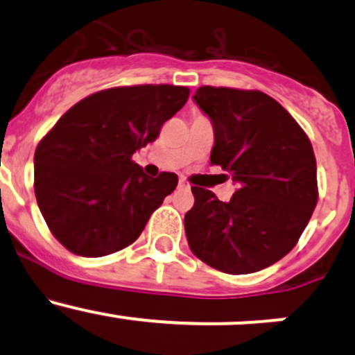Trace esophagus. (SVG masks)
I'll list each match as a JSON object with an SVG mask.
<instances>
[{
    "mask_svg": "<svg viewBox=\"0 0 355 355\" xmlns=\"http://www.w3.org/2000/svg\"><path fill=\"white\" fill-rule=\"evenodd\" d=\"M178 189H182V191H189V189H191V184H189L187 180H180L178 182Z\"/></svg>",
    "mask_w": 355,
    "mask_h": 355,
    "instance_id": "34e87169",
    "label": "esophagus"
}]
</instances>
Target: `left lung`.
I'll return each instance as SVG.
<instances>
[{"label":"left lung","mask_w":355,"mask_h":355,"mask_svg":"<svg viewBox=\"0 0 355 355\" xmlns=\"http://www.w3.org/2000/svg\"><path fill=\"white\" fill-rule=\"evenodd\" d=\"M196 105L214 130L211 164L239 185L228 202L192 187L185 214L189 247L230 275L264 270L293 249L318 202L316 157L306 132L261 91L202 85Z\"/></svg>","instance_id":"1"}]
</instances>
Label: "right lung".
<instances>
[{
    "label": "right lung",
    "mask_w": 355,
    "mask_h": 355,
    "mask_svg": "<svg viewBox=\"0 0 355 355\" xmlns=\"http://www.w3.org/2000/svg\"><path fill=\"white\" fill-rule=\"evenodd\" d=\"M180 85H128L78 101L42 137L34 191L42 218L70 252L101 257L130 245L178 177L151 178L132 155L155 142L189 99Z\"/></svg>",
    "instance_id": "1"
}]
</instances>
